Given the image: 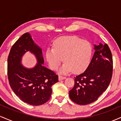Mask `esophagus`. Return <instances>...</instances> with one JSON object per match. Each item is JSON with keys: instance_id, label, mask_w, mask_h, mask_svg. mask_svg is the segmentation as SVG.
Returning <instances> with one entry per match:
<instances>
[{"instance_id": "obj_1", "label": "esophagus", "mask_w": 121, "mask_h": 121, "mask_svg": "<svg viewBox=\"0 0 121 121\" xmlns=\"http://www.w3.org/2000/svg\"><path fill=\"white\" fill-rule=\"evenodd\" d=\"M66 78V77H64V76H59V81H61V80H64V79Z\"/></svg>"}]
</instances>
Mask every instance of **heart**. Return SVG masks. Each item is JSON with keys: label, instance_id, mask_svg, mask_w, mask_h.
Listing matches in <instances>:
<instances>
[{"label": "heart", "instance_id": "heart-1", "mask_svg": "<svg viewBox=\"0 0 121 121\" xmlns=\"http://www.w3.org/2000/svg\"><path fill=\"white\" fill-rule=\"evenodd\" d=\"M92 54V47L88 41L77 36L60 37L54 41L53 48L45 52V57L49 67L56 70L63 59L65 62L59 72L66 74L83 72L87 67Z\"/></svg>", "mask_w": 121, "mask_h": 121}]
</instances>
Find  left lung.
Here are the masks:
<instances>
[{
    "mask_svg": "<svg viewBox=\"0 0 121 121\" xmlns=\"http://www.w3.org/2000/svg\"><path fill=\"white\" fill-rule=\"evenodd\" d=\"M93 56L84 73L74 77V86L69 97L76 104L92 103L109 86L113 74V57L108 44L94 45Z\"/></svg>",
    "mask_w": 121,
    "mask_h": 121,
    "instance_id": "obj_1",
    "label": "left lung"
}]
</instances>
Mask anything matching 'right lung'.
<instances>
[{
	"instance_id": "right-lung-1",
	"label": "right lung",
	"mask_w": 121,
	"mask_h": 121,
	"mask_svg": "<svg viewBox=\"0 0 121 121\" xmlns=\"http://www.w3.org/2000/svg\"><path fill=\"white\" fill-rule=\"evenodd\" d=\"M30 51L37 58V65L27 69L21 64L22 57ZM8 78L12 91L19 98L29 105L45 104L52 94V86L59 81L58 76L43 66L42 50L29 33L23 34L12 45L8 57Z\"/></svg>"
}]
</instances>
